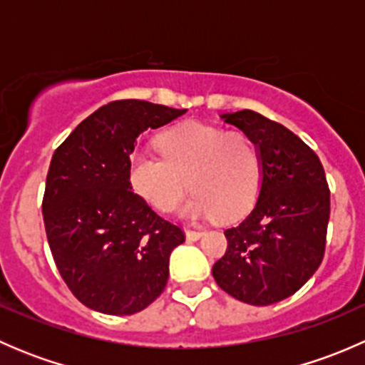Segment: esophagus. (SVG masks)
<instances>
[{"instance_id":"1","label":"esophagus","mask_w":365,"mask_h":365,"mask_svg":"<svg viewBox=\"0 0 365 365\" xmlns=\"http://www.w3.org/2000/svg\"><path fill=\"white\" fill-rule=\"evenodd\" d=\"M185 237L187 240L194 242V240H200L203 237V231H196V230H185Z\"/></svg>"}]
</instances>
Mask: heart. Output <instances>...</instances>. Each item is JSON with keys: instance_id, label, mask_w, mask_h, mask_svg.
Returning a JSON list of instances; mask_svg holds the SVG:
<instances>
[{"instance_id": "1", "label": "heart", "mask_w": 365, "mask_h": 365, "mask_svg": "<svg viewBox=\"0 0 365 365\" xmlns=\"http://www.w3.org/2000/svg\"><path fill=\"white\" fill-rule=\"evenodd\" d=\"M160 157L135 152L128 159L132 190L153 208H178L189 183L183 213L190 219L233 220L251 210L259 194L263 168L256 145L244 132L185 121L157 138Z\"/></svg>"}]
</instances>
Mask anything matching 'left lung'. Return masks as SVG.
Returning a JSON list of instances; mask_svg holds the SVG:
<instances>
[{
	"mask_svg": "<svg viewBox=\"0 0 365 365\" xmlns=\"http://www.w3.org/2000/svg\"><path fill=\"white\" fill-rule=\"evenodd\" d=\"M220 120L251 138L263 180L251 213L224 231L227 249L212 274L237 300L270 305L298 292L322 264L330 217L325 169L298 135L259 113L244 109Z\"/></svg>",
	"mask_w": 365,
	"mask_h": 365,
	"instance_id": "left-lung-1",
	"label": "left lung"
}]
</instances>
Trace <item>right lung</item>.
Returning <instances> with one entry per match:
<instances>
[{"instance_id": "1", "label": "right lung", "mask_w": 365, "mask_h": 365, "mask_svg": "<svg viewBox=\"0 0 365 365\" xmlns=\"http://www.w3.org/2000/svg\"><path fill=\"white\" fill-rule=\"evenodd\" d=\"M185 114L146 101H114L81 121L51 159L42 213L47 242L73 297L127 316L164 292L182 227L157 215L127 180L139 135Z\"/></svg>"}]
</instances>
